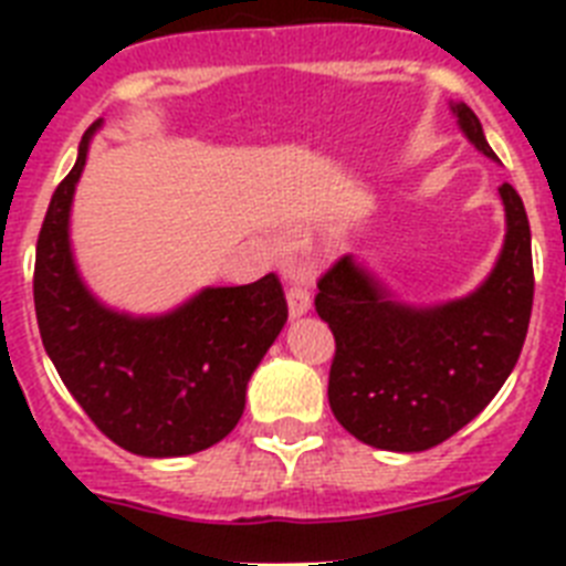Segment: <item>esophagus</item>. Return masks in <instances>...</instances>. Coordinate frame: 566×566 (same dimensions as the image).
Here are the masks:
<instances>
[{
  "mask_svg": "<svg viewBox=\"0 0 566 566\" xmlns=\"http://www.w3.org/2000/svg\"><path fill=\"white\" fill-rule=\"evenodd\" d=\"M286 303H289V317L292 319L303 317V314H308V308H312V294H308L306 277H303L300 272L289 274Z\"/></svg>",
  "mask_w": 566,
  "mask_h": 566,
  "instance_id": "1",
  "label": "esophagus"
}]
</instances>
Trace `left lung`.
I'll return each mask as SVG.
<instances>
[{"mask_svg":"<svg viewBox=\"0 0 566 566\" xmlns=\"http://www.w3.org/2000/svg\"><path fill=\"white\" fill-rule=\"evenodd\" d=\"M462 135L496 161L476 113L451 102ZM504 243L488 277L464 297L413 306L365 260L343 258L319 280L317 314L337 343L328 405L359 442L419 453L451 439L510 377L533 308L530 223L518 192L499 187Z\"/></svg>","mask_w":566,"mask_h":566,"instance_id":"8db88e82","label":"left lung"}]
</instances>
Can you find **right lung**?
I'll return each instance as SVG.
<instances>
[{
    "instance_id": "obj_1",
    "label": "right lung",
    "mask_w": 566,
    "mask_h": 566,
    "mask_svg": "<svg viewBox=\"0 0 566 566\" xmlns=\"http://www.w3.org/2000/svg\"><path fill=\"white\" fill-rule=\"evenodd\" d=\"M98 118L50 198L36 243L44 352L98 431L149 459L189 457L221 442L247 408V385L289 317L277 277L207 286L164 314L107 306L78 272L70 212Z\"/></svg>"
}]
</instances>
